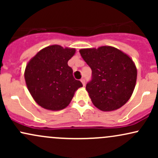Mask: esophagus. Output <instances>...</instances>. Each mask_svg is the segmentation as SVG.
<instances>
[{
    "label": "esophagus",
    "mask_w": 158,
    "mask_h": 158,
    "mask_svg": "<svg viewBox=\"0 0 158 158\" xmlns=\"http://www.w3.org/2000/svg\"><path fill=\"white\" fill-rule=\"evenodd\" d=\"M80 81H81V82L82 83L83 86H85V79H81Z\"/></svg>",
    "instance_id": "1"
}]
</instances>
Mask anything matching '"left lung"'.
<instances>
[{
    "label": "left lung",
    "instance_id": "left-lung-1",
    "mask_svg": "<svg viewBox=\"0 0 158 158\" xmlns=\"http://www.w3.org/2000/svg\"><path fill=\"white\" fill-rule=\"evenodd\" d=\"M79 52L92 70L86 90L94 106L103 111L124 106L137 81V68L130 56L110 46L81 49Z\"/></svg>",
    "mask_w": 158,
    "mask_h": 158
}]
</instances>
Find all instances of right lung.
I'll use <instances>...</instances> for the list:
<instances>
[{
  "label": "right lung",
  "mask_w": 158,
  "mask_h": 158,
  "mask_svg": "<svg viewBox=\"0 0 158 158\" xmlns=\"http://www.w3.org/2000/svg\"><path fill=\"white\" fill-rule=\"evenodd\" d=\"M76 49L54 44L43 48L27 63L24 79L30 94L38 105L50 110L66 108L78 88L82 87L76 80L68 61Z\"/></svg>",
  "instance_id": "1"
}]
</instances>
